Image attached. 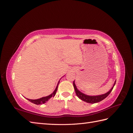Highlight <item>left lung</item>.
I'll return each instance as SVG.
<instances>
[{"label": "left lung", "instance_id": "left-lung-1", "mask_svg": "<svg viewBox=\"0 0 133 133\" xmlns=\"http://www.w3.org/2000/svg\"><path fill=\"white\" fill-rule=\"evenodd\" d=\"M115 83H116V80L114 83L113 86H112V87L111 88L109 91H108L105 94H103L102 95H88L83 93L82 92L79 91L78 89V88H77V87H76L75 84V80L73 82V86H74V89L75 91V93L80 99H81L82 100H83V101H84V102H85L88 103L94 104V103H98L100 101H102V100H104L105 98H106L109 95V94L110 93L112 89H113V88L115 84Z\"/></svg>", "mask_w": 133, "mask_h": 133}]
</instances>
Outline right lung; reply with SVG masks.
I'll return each mask as SVG.
<instances>
[{"label": "right lung", "mask_w": 133, "mask_h": 133, "mask_svg": "<svg viewBox=\"0 0 133 133\" xmlns=\"http://www.w3.org/2000/svg\"><path fill=\"white\" fill-rule=\"evenodd\" d=\"M59 82H60V80L58 82V83L57 84V87H56L54 91L53 92H52L51 94H50L49 95L46 96H44V97H42L41 98H39V99H28V98H26V99H27L31 103H33L35 104H37V105H39V104H42L45 103L51 97H54V96L55 95L56 92H57V89H58V87Z\"/></svg>", "instance_id": "add662e5"}]
</instances>
